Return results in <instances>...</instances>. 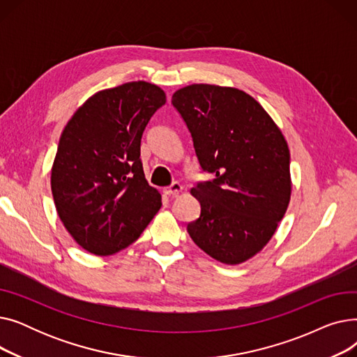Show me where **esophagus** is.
<instances>
[{
    "mask_svg": "<svg viewBox=\"0 0 357 357\" xmlns=\"http://www.w3.org/2000/svg\"><path fill=\"white\" fill-rule=\"evenodd\" d=\"M182 191V185L179 182H172L169 186H166V188L163 190V192L166 195H176L178 192Z\"/></svg>",
    "mask_w": 357,
    "mask_h": 357,
    "instance_id": "34e87169",
    "label": "esophagus"
}]
</instances>
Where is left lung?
<instances>
[{
	"label": "left lung",
	"mask_w": 357,
	"mask_h": 357,
	"mask_svg": "<svg viewBox=\"0 0 357 357\" xmlns=\"http://www.w3.org/2000/svg\"><path fill=\"white\" fill-rule=\"evenodd\" d=\"M172 105L190 130L201 171L191 194L201 214L186 231L218 261L237 265L266 246L291 198L289 149L273 120L249 93L194 84Z\"/></svg>",
	"instance_id": "left-lung-1"
}]
</instances>
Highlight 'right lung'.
Returning <instances> with one entry per match:
<instances>
[{"label":"right lung","instance_id":"right-lung-1","mask_svg":"<svg viewBox=\"0 0 357 357\" xmlns=\"http://www.w3.org/2000/svg\"><path fill=\"white\" fill-rule=\"evenodd\" d=\"M165 102L159 86L127 82L97 92L66 124L52 194L63 226L89 253L120 252L159 211L160 194L144 178L140 142Z\"/></svg>","mask_w":357,"mask_h":357}]
</instances>
